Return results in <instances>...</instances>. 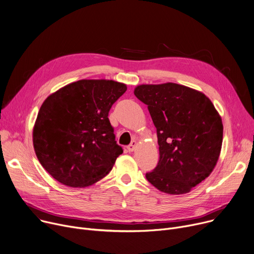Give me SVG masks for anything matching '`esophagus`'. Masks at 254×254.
Listing matches in <instances>:
<instances>
[{
    "label": "esophagus",
    "mask_w": 254,
    "mask_h": 254,
    "mask_svg": "<svg viewBox=\"0 0 254 254\" xmlns=\"http://www.w3.org/2000/svg\"><path fill=\"white\" fill-rule=\"evenodd\" d=\"M136 141L134 140V141H132L128 146H127V149H128V151H130V152H132V151H134L135 150V148H136Z\"/></svg>",
    "instance_id": "1"
}]
</instances>
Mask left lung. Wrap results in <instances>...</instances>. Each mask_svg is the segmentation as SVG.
<instances>
[{
    "mask_svg": "<svg viewBox=\"0 0 254 254\" xmlns=\"http://www.w3.org/2000/svg\"><path fill=\"white\" fill-rule=\"evenodd\" d=\"M134 94L147 106L157 128L160 160L147 181L168 194L188 193L219 160L223 123L202 92L177 83L142 84Z\"/></svg>",
    "mask_w": 254,
    "mask_h": 254,
    "instance_id": "1",
    "label": "left lung"
}]
</instances>
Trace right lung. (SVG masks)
Returning a JSON list of instances; mask_svg holds the SVG:
<instances>
[{"label": "right lung", "instance_id": "add662e5", "mask_svg": "<svg viewBox=\"0 0 254 254\" xmlns=\"http://www.w3.org/2000/svg\"><path fill=\"white\" fill-rule=\"evenodd\" d=\"M126 90L114 80L82 79L47 97L33 127V147L54 179L81 188L110 173L123 149L108 116Z\"/></svg>", "mask_w": 254, "mask_h": 254}]
</instances>
